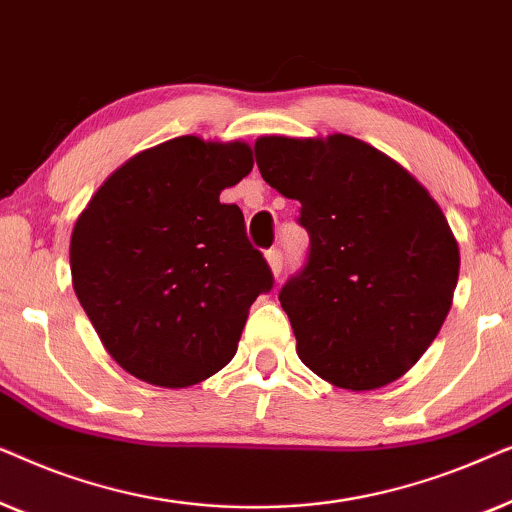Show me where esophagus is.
<instances>
[{
	"label": "esophagus",
	"mask_w": 512,
	"mask_h": 512,
	"mask_svg": "<svg viewBox=\"0 0 512 512\" xmlns=\"http://www.w3.org/2000/svg\"><path fill=\"white\" fill-rule=\"evenodd\" d=\"M265 258H268V265H270L272 275H275V277L282 275V268H284V256H282V249H270L268 254H265Z\"/></svg>",
	"instance_id": "34e87169"
}]
</instances>
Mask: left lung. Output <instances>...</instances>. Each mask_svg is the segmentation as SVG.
Instances as JSON below:
<instances>
[{
  "label": "left lung",
  "instance_id": "8db88e82",
  "mask_svg": "<svg viewBox=\"0 0 512 512\" xmlns=\"http://www.w3.org/2000/svg\"><path fill=\"white\" fill-rule=\"evenodd\" d=\"M254 153L261 177L300 202L310 235L303 270L279 291L300 361L340 389L398 380L452 307L459 247L443 209L356 137L268 135Z\"/></svg>",
  "mask_w": 512,
  "mask_h": 512
}]
</instances>
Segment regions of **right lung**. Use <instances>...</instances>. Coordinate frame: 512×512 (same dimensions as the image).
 Masks as SVG:
<instances>
[{
	"label": "right lung",
	"instance_id": "obj_1",
	"mask_svg": "<svg viewBox=\"0 0 512 512\" xmlns=\"http://www.w3.org/2000/svg\"><path fill=\"white\" fill-rule=\"evenodd\" d=\"M251 167L244 142L170 139L118 167L76 221V298L139 380L181 389L219 373L251 303L272 289L240 207L219 200Z\"/></svg>",
	"mask_w": 512,
	"mask_h": 512
}]
</instances>
